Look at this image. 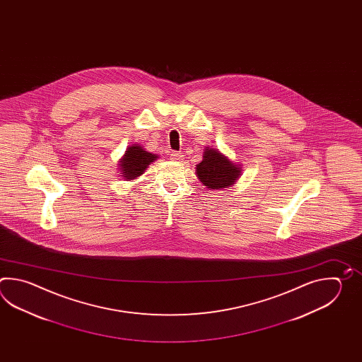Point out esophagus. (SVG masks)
<instances>
[{"mask_svg":"<svg viewBox=\"0 0 362 362\" xmlns=\"http://www.w3.org/2000/svg\"><path fill=\"white\" fill-rule=\"evenodd\" d=\"M182 158H184L182 153H176V151H175V153L170 154V159H172V160H181Z\"/></svg>","mask_w":362,"mask_h":362,"instance_id":"obj_1","label":"esophagus"}]
</instances>
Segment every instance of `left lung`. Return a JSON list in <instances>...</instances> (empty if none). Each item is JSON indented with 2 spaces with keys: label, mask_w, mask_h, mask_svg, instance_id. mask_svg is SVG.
<instances>
[{
  "label": "left lung",
  "mask_w": 362,
  "mask_h": 362,
  "mask_svg": "<svg viewBox=\"0 0 362 362\" xmlns=\"http://www.w3.org/2000/svg\"><path fill=\"white\" fill-rule=\"evenodd\" d=\"M195 170L198 180L211 192L231 187L242 175L240 164L231 162L215 147L204 148L203 160L197 164Z\"/></svg>",
  "instance_id": "obj_1"
}]
</instances>
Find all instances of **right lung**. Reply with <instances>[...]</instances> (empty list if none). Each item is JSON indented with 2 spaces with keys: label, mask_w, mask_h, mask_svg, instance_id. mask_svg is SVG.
I'll return each instance as SVG.
<instances>
[{
  "label": "right lung",
  "mask_w": 362,
  "mask_h": 362,
  "mask_svg": "<svg viewBox=\"0 0 362 362\" xmlns=\"http://www.w3.org/2000/svg\"><path fill=\"white\" fill-rule=\"evenodd\" d=\"M159 155L146 151L142 145H131L127 147L123 158L119 159V173L124 180L131 181L139 177L151 163L155 162Z\"/></svg>",
  "instance_id": "1"
}]
</instances>
